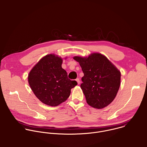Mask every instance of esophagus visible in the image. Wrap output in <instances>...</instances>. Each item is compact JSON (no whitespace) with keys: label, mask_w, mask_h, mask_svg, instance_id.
Returning a JSON list of instances; mask_svg holds the SVG:
<instances>
[{"label":"esophagus","mask_w":147,"mask_h":147,"mask_svg":"<svg viewBox=\"0 0 147 147\" xmlns=\"http://www.w3.org/2000/svg\"><path fill=\"white\" fill-rule=\"evenodd\" d=\"M76 81H77V82L78 84L79 85V84H80V79L78 78H77V79H76Z\"/></svg>","instance_id":"1"}]
</instances>
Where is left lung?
Wrapping results in <instances>:
<instances>
[{
    "instance_id": "1",
    "label": "left lung",
    "mask_w": 147,
    "mask_h": 147,
    "mask_svg": "<svg viewBox=\"0 0 147 147\" xmlns=\"http://www.w3.org/2000/svg\"><path fill=\"white\" fill-rule=\"evenodd\" d=\"M80 63L84 76L81 88L87 103L101 109L115 99L121 83V72L103 55L91 54L88 57H74Z\"/></svg>"
}]
</instances>
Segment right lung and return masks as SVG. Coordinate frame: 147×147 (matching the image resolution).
Wrapping results in <instances>:
<instances>
[{
    "label": "right lung",
    "instance_id": "1",
    "mask_svg": "<svg viewBox=\"0 0 147 147\" xmlns=\"http://www.w3.org/2000/svg\"><path fill=\"white\" fill-rule=\"evenodd\" d=\"M62 59L54 54L41 58L28 76L29 84L35 96L44 104L57 106L69 97L71 89L77 85L68 78L62 67Z\"/></svg>",
    "mask_w": 147,
    "mask_h": 147
}]
</instances>
